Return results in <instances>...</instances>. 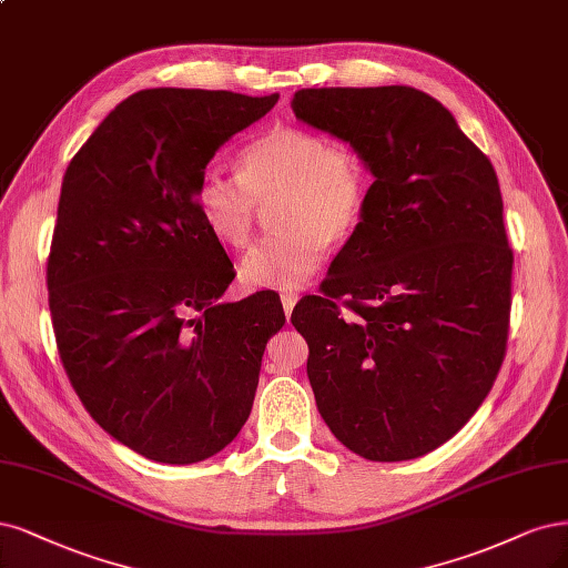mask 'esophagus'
<instances>
[{
  "label": "esophagus",
  "mask_w": 568,
  "mask_h": 568,
  "mask_svg": "<svg viewBox=\"0 0 568 568\" xmlns=\"http://www.w3.org/2000/svg\"><path fill=\"white\" fill-rule=\"evenodd\" d=\"M298 298H301L298 293H293V291L282 293V305H284V315H286V317H291V312H293V307H296Z\"/></svg>",
  "instance_id": "obj_1"
}]
</instances>
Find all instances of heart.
Returning <instances> with one entry per match:
<instances>
[{
	"instance_id": "heart-1",
	"label": "heart",
	"mask_w": 568,
	"mask_h": 568,
	"mask_svg": "<svg viewBox=\"0 0 568 568\" xmlns=\"http://www.w3.org/2000/svg\"><path fill=\"white\" fill-rule=\"evenodd\" d=\"M368 197L359 152L328 135L275 124L240 154L237 175L202 173L194 204L213 240L244 248L256 232L258 209L272 206L280 230L253 246L240 267L251 288L296 291L320 270L326 242L341 244L357 230Z\"/></svg>"
}]
</instances>
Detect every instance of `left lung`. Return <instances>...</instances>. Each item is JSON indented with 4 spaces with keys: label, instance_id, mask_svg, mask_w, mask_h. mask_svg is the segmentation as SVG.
Instances as JSON below:
<instances>
[{
    "label": "left lung",
    "instance_id": "1",
    "mask_svg": "<svg viewBox=\"0 0 568 568\" xmlns=\"http://www.w3.org/2000/svg\"><path fill=\"white\" fill-rule=\"evenodd\" d=\"M291 108L376 179L320 296L291 315L317 408L366 460L418 458L475 416L505 359L513 248L498 175L414 87L301 89Z\"/></svg>",
    "mask_w": 568,
    "mask_h": 568
}]
</instances>
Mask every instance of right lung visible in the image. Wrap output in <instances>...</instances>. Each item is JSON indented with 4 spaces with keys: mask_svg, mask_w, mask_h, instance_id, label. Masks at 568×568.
<instances>
[{
    "mask_svg": "<svg viewBox=\"0 0 568 568\" xmlns=\"http://www.w3.org/2000/svg\"><path fill=\"white\" fill-rule=\"evenodd\" d=\"M272 95L145 89L74 154L47 261L58 355L91 418L169 465L211 458L246 423L275 293L219 303L234 272L194 187L219 148Z\"/></svg>",
    "mask_w": 568,
    "mask_h": 568,
    "instance_id": "right-lung-1",
    "label": "right lung"
}]
</instances>
